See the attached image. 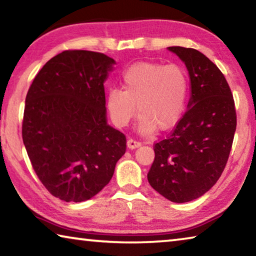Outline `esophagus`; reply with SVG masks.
<instances>
[{"instance_id":"obj_1","label":"esophagus","mask_w":256,"mask_h":256,"mask_svg":"<svg viewBox=\"0 0 256 256\" xmlns=\"http://www.w3.org/2000/svg\"><path fill=\"white\" fill-rule=\"evenodd\" d=\"M141 146V142L140 141H136L134 140V138H128V149H136L138 146Z\"/></svg>"}]
</instances>
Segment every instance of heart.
I'll list each match as a JSON object with an SVG mask.
<instances>
[{"instance_id":"heart-1","label":"heart","mask_w":256,"mask_h":256,"mask_svg":"<svg viewBox=\"0 0 256 256\" xmlns=\"http://www.w3.org/2000/svg\"><path fill=\"white\" fill-rule=\"evenodd\" d=\"M185 68L176 64L138 62L122 76V90L112 89L107 108L118 126H128L138 110V128L144 134L168 130L180 122L188 97ZM138 108H136V105Z\"/></svg>"}]
</instances>
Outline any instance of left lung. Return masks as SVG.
I'll return each instance as SVG.
<instances>
[{
  "mask_svg": "<svg viewBox=\"0 0 256 256\" xmlns=\"http://www.w3.org/2000/svg\"><path fill=\"white\" fill-rule=\"evenodd\" d=\"M185 63L190 79L188 110L166 138L154 144L148 180L172 202L202 196L226 167L236 131L235 102L222 72L194 48L168 47Z\"/></svg>",
  "mask_w": 256,
  "mask_h": 256,
  "instance_id": "1",
  "label": "left lung"
}]
</instances>
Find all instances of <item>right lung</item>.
Listing matches in <instances>:
<instances>
[{
  "mask_svg": "<svg viewBox=\"0 0 256 256\" xmlns=\"http://www.w3.org/2000/svg\"><path fill=\"white\" fill-rule=\"evenodd\" d=\"M115 60L68 50L50 58L26 97L22 140L38 178L66 202L89 200L112 180L126 138L106 122L104 82Z\"/></svg>",
  "mask_w": 256,
  "mask_h": 256,
  "instance_id": "right-lung-1",
  "label": "right lung"
}]
</instances>
